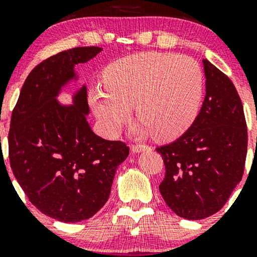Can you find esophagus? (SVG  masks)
I'll return each instance as SVG.
<instances>
[{
  "label": "esophagus",
  "mask_w": 257,
  "mask_h": 257,
  "mask_svg": "<svg viewBox=\"0 0 257 257\" xmlns=\"http://www.w3.org/2000/svg\"><path fill=\"white\" fill-rule=\"evenodd\" d=\"M146 150H150V146L145 145V144H133L132 145V151L135 153L146 151Z\"/></svg>",
  "instance_id": "1"
}]
</instances>
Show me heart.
I'll list each match as a JSON object with an SVG mask.
<instances>
[{"mask_svg": "<svg viewBox=\"0 0 257 257\" xmlns=\"http://www.w3.org/2000/svg\"><path fill=\"white\" fill-rule=\"evenodd\" d=\"M105 87L89 101L105 133L113 137L132 116L159 140H173L190 128L203 93L202 69L186 55L146 52L118 59L104 71Z\"/></svg>", "mask_w": 257, "mask_h": 257, "instance_id": "b5f03b06", "label": "heart"}]
</instances>
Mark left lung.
Wrapping results in <instances>:
<instances>
[{
  "instance_id": "8db88e82",
  "label": "left lung",
  "mask_w": 257,
  "mask_h": 257,
  "mask_svg": "<svg viewBox=\"0 0 257 257\" xmlns=\"http://www.w3.org/2000/svg\"><path fill=\"white\" fill-rule=\"evenodd\" d=\"M205 98L192 125L172 144L157 147L166 167L159 185L170 209L187 220L217 213L241 180L247 150L243 104L234 84L203 60Z\"/></svg>"
}]
</instances>
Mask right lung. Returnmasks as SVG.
I'll list each match as a JSON object with an SVG mask.
<instances>
[{"label":"right lung","instance_id":"right-lung-1","mask_svg":"<svg viewBox=\"0 0 257 257\" xmlns=\"http://www.w3.org/2000/svg\"><path fill=\"white\" fill-rule=\"evenodd\" d=\"M77 47L40 63L25 79L12 112L8 134L14 176L41 213L61 222H79L107 202L117 167L129 155L122 141L98 137L87 120L85 85L64 106L57 96L75 78V65L99 54Z\"/></svg>","mask_w":257,"mask_h":257}]
</instances>
